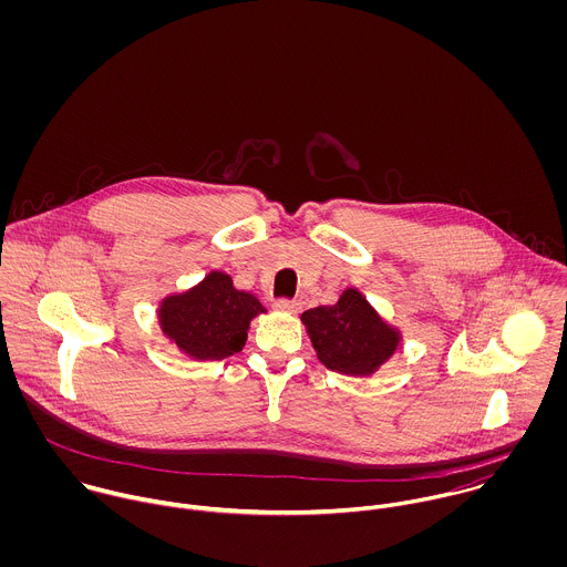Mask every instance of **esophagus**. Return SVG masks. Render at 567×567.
Segmentation results:
<instances>
[{
    "instance_id": "esophagus-1",
    "label": "esophagus",
    "mask_w": 567,
    "mask_h": 567,
    "mask_svg": "<svg viewBox=\"0 0 567 567\" xmlns=\"http://www.w3.org/2000/svg\"><path fill=\"white\" fill-rule=\"evenodd\" d=\"M275 308H277L279 312L297 315V312L301 310V301H297V299H277V301H275Z\"/></svg>"
}]
</instances>
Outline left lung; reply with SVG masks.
I'll return each instance as SVG.
<instances>
[{"instance_id":"8db88e82","label":"left lung","mask_w":567,"mask_h":567,"mask_svg":"<svg viewBox=\"0 0 567 567\" xmlns=\"http://www.w3.org/2000/svg\"><path fill=\"white\" fill-rule=\"evenodd\" d=\"M312 344L327 369L347 375L373 373L398 349L400 336L382 323L367 299L342 292L336 306H319L303 312Z\"/></svg>"}]
</instances>
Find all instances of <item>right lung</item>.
<instances>
[{
  "label": "right lung",
  "instance_id": "right-lung-1",
  "mask_svg": "<svg viewBox=\"0 0 567 567\" xmlns=\"http://www.w3.org/2000/svg\"><path fill=\"white\" fill-rule=\"evenodd\" d=\"M266 308L248 292L234 288L225 272H212L185 295L162 303L163 331L198 360H223L243 351L246 329Z\"/></svg>",
  "mask_w": 567,
  "mask_h": 567
}]
</instances>
